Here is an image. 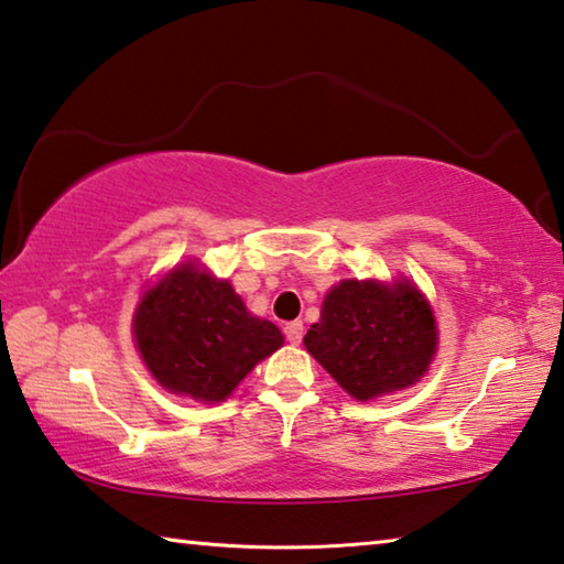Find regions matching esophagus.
Here are the masks:
<instances>
[{"label": "esophagus", "mask_w": 564, "mask_h": 564, "mask_svg": "<svg viewBox=\"0 0 564 564\" xmlns=\"http://www.w3.org/2000/svg\"><path fill=\"white\" fill-rule=\"evenodd\" d=\"M284 337H288L292 345H300V340H302V323H300V319H292V323L284 325Z\"/></svg>", "instance_id": "34e87169"}]
</instances>
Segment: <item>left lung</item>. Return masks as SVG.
<instances>
[{
	"label": "left lung",
	"mask_w": 564,
	"mask_h": 564,
	"mask_svg": "<svg viewBox=\"0 0 564 564\" xmlns=\"http://www.w3.org/2000/svg\"><path fill=\"white\" fill-rule=\"evenodd\" d=\"M436 319L409 280H343L327 292L305 348L358 401L413 386L436 352Z\"/></svg>",
	"instance_id": "left-lung-1"
}]
</instances>
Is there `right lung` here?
Returning <instances> with one entry per match:
<instances>
[{
	"label": "right lung",
	"instance_id": "add662e5",
	"mask_svg": "<svg viewBox=\"0 0 564 564\" xmlns=\"http://www.w3.org/2000/svg\"><path fill=\"white\" fill-rule=\"evenodd\" d=\"M135 345L153 378L171 393L224 401L284 337L249 315L227 280L181 264L143 294L133 317Z\"/></svg>",
	"mask_w": 564,
	"mask_h": 564
}]
</instances>
